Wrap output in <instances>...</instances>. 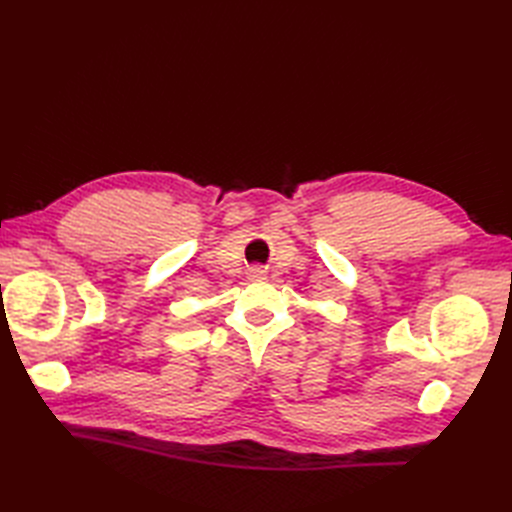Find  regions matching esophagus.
I'll return each mask as SVG.
<instances>
[{
    "label": "esophagus",
    "mask_w": 512,
    "mask_h": 512,
    "mask_svg": "<svg viewBox=\"0 0 512 512\" xmlns=\"http://www.w3.org/2000/svg\"><path fill=\"white\" fill-rule=\"evenodd\" d=\"M250 275L254 277V280H262V277H267V271L262 269V267H254V269L250 271Z\"/></svg>",
    "instance_id": "esophagus-1"
}]
</instances>
